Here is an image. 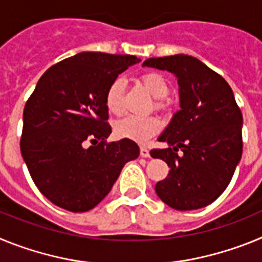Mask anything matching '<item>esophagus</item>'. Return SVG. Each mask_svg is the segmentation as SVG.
I'll use <instances>...</instances> for the list:
<instances>
[{
    "label": "esophagus",
    "instance_id": "esophagus-1",
    "mask_svg": "<svg viewBox=\"0 0 262 262\" xmlns=\"http://www.w3.org/2000/svg\"><path fill=\"white\" fill-rule=\"evenodd\" d=\"M140 156L144 157V159L149 157V149L147 147H140Z\"/></svg>",
    "mask_w": 262,
    "mask_h": 262
}]
</instances>
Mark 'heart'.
<instances>
[{"label":"heart","instance_id":"obj_1","mask_svg":"<svg viewBox=\"0 0 262 262\" xmlns=\"http://www.w3.org/2000/svg\"><path fill=\"white\" fill-rule=\"evenodd\" d=\"M139 82L144 86L148 93L155 99H163L168 96L169 85L165 78L159 73L148 72L140 76ZM123 90L124 84L122 80H115L110 84L106 90L105 103L106 107L113 114H120L123 111ZM156 107H163L161 101H156ZM160 122L154 117H128L120 119L115 124V133L118 136L124 139H129L134 142L144 143L145 140L159 133Z\"/></svg>","mask_w":262,"mask_h":262}]
</instances>
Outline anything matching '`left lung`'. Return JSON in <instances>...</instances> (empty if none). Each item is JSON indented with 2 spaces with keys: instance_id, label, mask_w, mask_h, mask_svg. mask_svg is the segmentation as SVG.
Instances as JSON below:
<instances>
[{
  "instance_id": "left-lung-1",
  "label": "left lung",
  "mask_w": 262,
  "mask_h": 262,
  "mask_svg": "<svg viewBox=\"0 0 262 262\" xmlns=\"http://www.w3.org/2000/svg\"><path fill=\"white\" fill-rule=\"evenodd\" d=\"M143 67L176 76L181 107L157 139L168 147L151 151L170 168L155 190L172 209H202L226 190L242 159V111L227 81L195 57H152Z\"/></svg>"
}]
</instances>
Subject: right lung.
I'll use <instances>...</instances> for the list:
<instances>
[{
  "mask_svg": "<svg viewBox=\"0 0 262 262\" xmlns=\"http://www.w3.org/2000/svg\"><path fill=\"white\" fill-rule=\"evenodd\" d=\"M140 61L131 55L80 52L43 73L23 110L20 152L40 193L73 212L89 211L110 193L140 149L111 134L106 90Z\"/></svg>",
  "mask_w": 262,
  "mask_h": 262,
  "instance_id": "obj_1",
  "label": "right lung"
}]
</instances>
